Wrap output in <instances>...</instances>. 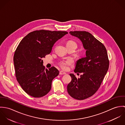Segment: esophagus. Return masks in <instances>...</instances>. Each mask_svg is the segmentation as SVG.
I'll return each mask as SVG.
<instances>
[{
    "label": "esophagus",
    "instance_id": "34e87169",
    "mask_svg": "<svg viewBox=\"0 0 125 125\" xmlns=\"http://www.w3.org/2000/svg\"><path fill=\"white\" fill-rule=\"evenodd\" d=\"M66 73L62 71H60V74H61V75H63V74H66Z\"/></svg>",
    "mask_w": 125,
    "mask_h": 125
}]
</instances>
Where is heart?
Listing matches in <instances>:
<instances>
[{
	"instance_id": "1",
	"label": "heart",
	"mask_w": 125,
	"mask_h": 125,
	"mask_svg": "<svg viewBox=\"0 0 125 125\" xmlns=\"http://www.w3.org/2000/svg\"><path fill=\"white\" fill-rule=\"evenodd\" d=\"M66 46H72L75 48H77V44L73 40H69L67 42ZM73 61L72 59H68L67 60H62L59 62V65L64 70H66L68 67L73 65Z\"/></svg>"
}]
</instances>
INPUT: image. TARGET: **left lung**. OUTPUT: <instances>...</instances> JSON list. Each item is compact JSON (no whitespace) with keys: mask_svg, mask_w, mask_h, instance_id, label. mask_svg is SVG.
<instances>
[{"mask_svg":"<svg viewBox=\"0 0 125 125\" xmlns=\"http://www.w3.org/2000/svg\"><path fill=\"white\" fill-rule=\"evenodd\" d=\"M72 36L79 38L86 50V57L77 61L75 73H82L80 78L70 74L71 82L67 91L72 98L82 100L94 95L100 87L109 68V61L104 45L86 31H70Z\"/></svg>","mask_w":125,"mask_h":125,"instance_id":"1","label":"left lung"}]
</instances>
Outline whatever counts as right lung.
Segmentation results:
<instances>
[{
	"label": "right lung",
	"instance_id": "add662e5",
	"mask_svg": "<svg viewBox=\"0 0 125 125\" xmlns=\"http://www.w3.org/2000/svg\"><path fill=\"white\" fill-rule=\"evenodd\" d=\"M67 34L66 31L36 30L27 35L18 45L13 57L15 76L28 95L40 98L50 91L52 81L59 72L55 67L45 69L42 58L50 53L55 43Z\"/></svg>",
	"mask_w": 125,
	"mask_h": 125
}]
</instances>
